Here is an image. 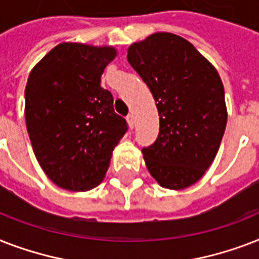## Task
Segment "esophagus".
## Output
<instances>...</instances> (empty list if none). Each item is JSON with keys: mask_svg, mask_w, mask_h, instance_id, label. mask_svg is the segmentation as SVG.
Segmentation results:
<instances>
[{"mask_svg": "<svg viewBox=\"0 0 259 259\" xmlns=\"http://www.w3.org/2000/svg\"><path fill=\"white\" fill-rule=\"evenodd\" d=\"M126 119H127V123H129V127H130V129H133L134 125H136V122H134L133 114H129V115L126 117Z\"/></svg>", "mask_w": 259, "mask_h": 259, "instance_id": "obj_1", "label": "esophagus"}]
</instances>
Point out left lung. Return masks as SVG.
I'll return each instance as SVG.
<instances>
[{
    "label": "left lung",
    "mask_w": 259,
    "mask_h": 259,
    "mask_svg": "<svg viewBox=\"0 0 259 259\" xmlns=\"http://www.w3.org/2000/svg\"><path fill=\"white\" fill-rule=\"evenodd\" d=\"M127 62L157 102V140L142 148L146 168L164 188H187L212 164L225 134L219 74L191 42L165 32L134 42Z\"/></svg>",
    "instance_id": "8db88e82"
}]
</instances>
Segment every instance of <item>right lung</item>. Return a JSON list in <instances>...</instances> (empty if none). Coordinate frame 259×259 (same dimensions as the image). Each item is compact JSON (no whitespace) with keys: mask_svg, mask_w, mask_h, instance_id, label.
Here are the masks:
<instances>
[{"mask_svg":"<svg viewBox=\"0 0 259 259\" xmlns=\"http://www.w3.org/2000/svg\"><path fill=\"white\" fill-rule=\"evenodd\" d=\"M115 56L111 47L63 42L41 59L25 87V119L34 156L55 184L68 191L97 187L127 122L101 87Z\"/></svg>","mask_w":259,"mask_h":259,"instance_id":"1","label":"right lung"}]
</instances>
